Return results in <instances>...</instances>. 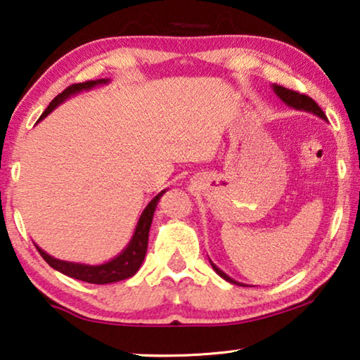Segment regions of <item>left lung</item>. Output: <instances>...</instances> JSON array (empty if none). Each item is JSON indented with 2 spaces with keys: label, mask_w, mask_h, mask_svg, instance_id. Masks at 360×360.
Returning a JSON list of instances; mask_svg holds the SVG:
<instances>
[{
  "label": "left lung",
  "mask_w": 360,
  "mask_h": 360,
  "mask_svg": "<svg viewBox=\"0 0 360 360\" xmlns=\"http://www.w3.org/2000/svg\"><path fill=\"white\" fill-rule=\"evenodd\" d=\"M273 91L278 94V97L281 98V101H283L284 103H288L289 107H292V108H295V110H305V112H310V113H314V115H316V117H320V118H323V120H326V115H325V112L321 110V108L319 107V103H316L314 98L311 97H309V96H305V94H300V92H295V91H290V89H285V87H283V86H273ZM211 266H212V269L216 271V273L221 276L222 279H226V281H229V283H232V284H237V285H243V284H240V283H237L236 279H232V278H229V276L224 273V271H221L219 269L214 263L211 262Z\"/></svg>",
  "instance_id": "1"
}]
</instances>
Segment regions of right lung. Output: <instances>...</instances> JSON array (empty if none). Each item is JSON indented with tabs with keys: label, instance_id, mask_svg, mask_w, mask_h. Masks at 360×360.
Segmentation results:
<instances>
[{
	"label": "right lung",
	"instance_id": "obj_1",
	"mask_svg": "<svg viewBox=\"0 0 360 360\" xmlns=\"http://www.w3.org/2000/svg\"><path fill=\"white\" fill-rule=\"evenodd\" d=\"M108 79H97V81H86V82H79V84H72L70 87L58 94L53 101L50 102V105L46 107V110L41 113V118H45L51 110H55L60 103H63L68 97L75 96V94L81 92V91H89L92 87L101 86V84H107ZM165 193L160 191L158 196H154L148 206L144 207L141 217H139L138 226L134 229V233L131 237V240L127 245V248L123 250L122 253L115 257L110 262L103 263V264H97V266H92V264H81V263H71V262H63V259H56L53 257H50L49 253H45L44 250L37 247L39 253L41 255V258L45 259L46 263L50 264L51 268L60 271L70 278L84 281V283H91V284H110V283H117V281H123L131 278L138 273V269L141 268L143 259L146 257V252H148V238H149V229H150V222H153V216L155 207H158V202Z\"/></svg>",
	"mask_w": 360,
	"mask_h": 360
}]
</instances>
